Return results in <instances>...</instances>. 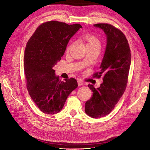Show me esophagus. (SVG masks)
I'll use <instances>...</instances> for the list:
<instances>
[{
    "label": "esophagus",
    "instance_id": "34e87169",
    "mask_svg": "<svg viewBox=\"0 0 150 150\" xmlns=\"http://www.w3.org/2000/svg\"><path fill=\"white\" fill-rule=\"evenodd\" d=\"M77 82H78V85H79V87H80V86H82V85H83V83L82 82V81L80 80H79L77 81Z\"/></svg>",
    "mask_w": 150,
    "mask_h": 150
}]
</instances>
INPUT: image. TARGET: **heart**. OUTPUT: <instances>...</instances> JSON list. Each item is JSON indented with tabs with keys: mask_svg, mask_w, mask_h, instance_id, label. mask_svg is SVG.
I'll return each mask as SVG.
<instances>
[{
	"mask_svg": "<svg viewBox=\"0 0 150 150\" xmlns=\"http://www.w3.org/2000/svg\"><path fill=\"white\" fill-rule=\"evenodd\" d=\"M83 38L85 40V41L87 42V46H96V45L100 46V41L99 39H98L96 36L92 35V34H85V35L83 36ZM71 46V45L67 46V50H66V51L67 53L69 52Z\"/></svg>",
	"mask_w": 150,
	"mask_h": 150,
	"instance_id": "heart-1",
	"label": "heart"
}]
</instances>
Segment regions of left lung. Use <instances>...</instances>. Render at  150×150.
Listing matches in <instances>:
<instances>
[{
    "instance_id": "left-lung-1",
    "label": "left lung",
    "mask_w": 150,
    "mask_h": 150,
    "mask_svg": "<svg viewBox=\"0 0 150 150\" xmlns=\"http://www.w3.org/2000/svg\"><path fill=\"white\" fill-rule=\"evenodd\" d=\"M94 26L102 29L107 36L100 70L93 74L97 78L103 76V83L97 88L88 85L93 93L85 103V111L91 117L100 118L114 109L125 91L131 56L128 41L121 30L107 23L96 24Z\"/></svg>"
}]
</instances>
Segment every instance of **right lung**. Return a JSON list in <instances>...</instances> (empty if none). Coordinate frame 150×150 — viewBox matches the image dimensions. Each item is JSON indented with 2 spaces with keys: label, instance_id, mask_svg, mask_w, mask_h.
Masks as SVG:
<instances>
[{
  "label": "right lung",
  "instance_id": "right-lung-1",
  "mask_svg": "<svg viewBox=\"0 0 150 150\" xmlns=\"http://www.w3.org/2000/svg\"><path fill=\"white\" fill-rule=\"evenodd\" d=\"M82 25L48 21L37 28L28 41L24 69L30 97L42 112H59L78 86L74 78L59 80L53 69L65 53L68 41Z\"/></svg>",
  "mask_w": 150,
  "mask_h": 150
}]
</instances>
